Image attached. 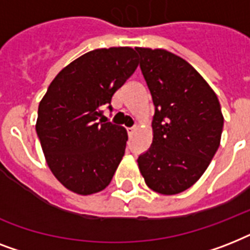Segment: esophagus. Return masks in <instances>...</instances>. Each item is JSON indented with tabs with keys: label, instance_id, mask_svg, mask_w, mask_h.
I'll use <instances>...</instances> for the list:
<instances>
[{
	"label": "esophagus",
	"instance_id": "obj_1",
	"mask_svg": "<svg viewBox=\"0 0 250 250\" xmlns=\"http://www.w3.org/2000/svg\"><path fill=\"white\" fill-rule=\"evenodd\" d=\"M136 129H137V127H131V128H127V132H128L129 136H132L133 133L136 132Z\"/></svg>",
	"mask_w": 250,
	"mask_h": 250
}]
</instances>
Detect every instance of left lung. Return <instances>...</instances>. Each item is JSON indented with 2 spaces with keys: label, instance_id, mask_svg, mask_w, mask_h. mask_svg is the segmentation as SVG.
Listing matches in <instances>:
<instances>
[{
  "label": "left lung",
  "instance_id": "8db88e82",
  "mask_svg": "<svg viewBox=\"0 0 250 250\" xmlns=\"http://www.w3.org/2000/svg\"><path fill=\"white\" fill-rule=\"evenodd\" d=\"M156 113L153 141L137 160L146 186L178 194L201 178L221 144L223 114L196 68L165 49L135 48Z\"/></svg>",
  "mask_w": 250,
  "mask_h": 250
}]
</instances>
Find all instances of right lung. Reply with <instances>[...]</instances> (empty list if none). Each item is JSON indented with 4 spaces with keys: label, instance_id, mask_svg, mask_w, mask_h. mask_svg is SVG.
<instances>
[{
    "label": "right lung",
    "instance_id": "1",
    "mask_svg": "<svg viewBox=\"0 0 250 250\" xmlns=\"http://www.w3.org/2000/svg\"><path fill=\"white\" fill-rule=\"evenodd\" d=\"M137 66L132 48L96 49L62 68L40 101L36 132L45 161L74 193L105 189L125 156L127 131L102 121V107Z\"/></svg>",
    "mask_w": 250,
    "mask_h": 250
}]
</instances>
